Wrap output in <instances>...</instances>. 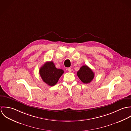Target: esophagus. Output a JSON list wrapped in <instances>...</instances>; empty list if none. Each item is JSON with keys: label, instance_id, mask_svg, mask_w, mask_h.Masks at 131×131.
I'll list each match as a JSON object with an SVG mask.
<instances>
[{"label": "esophagus", "instance_id": "obj_1", "mask_svg": "<svg viewBox=\"0 0 131 131\" xmlns=\"http://www.w3.org/2000/svg\"><path fill=\"white\" fill-rule=\"evenodd\" d=\"M68 71L69 72H71L72 71V70L71 68H68Z\"/></svg>", "mask_w": 131, "mask_h": 131}]
</instances>
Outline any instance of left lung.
<instances>
[{
  "mask_svg": "<svg viewBox=\"0 0 131 131\" xmlns=\"http://www.w3.org/2000/svg\"><path fill=\"white\" fill-rule=\"evenodd\" d=\"M77 74L81 81L85 84L90 83L94 77L93 71L87 66H82L77 72Z\"/></svg>",
  "mask_w": 131,
  "mask_h": 131,
  "instance_id": "8db88e82",
  "label": "left lung"
}]
</instances>
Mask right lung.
I'll list each match as a JSON object with an SVG mask.
<instances>
[{"label": "right lung", "mask_w": 131, "mask_h": 131, "mask_svg": "<svg viewBox=\"0 0 131 131\" xmlns=\"http://www.w3.org/2000/svg\"><path fill=\"white\" fill-rule=\"evenodd\" d=\"M63 73L62 70L56 68L53 62L51 61L45 63L39 70L42 80L50 86H54Z\"/></svg>", "instance_id": "right-lung-1"}]
</instances>
